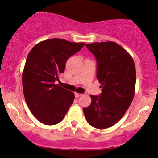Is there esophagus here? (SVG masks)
Instances as JSON below:
<instances>
[{
    "instance_id": "obj_1",
    "label": "esophagus",
    "mask_w": 158,
    "mask_h": 158,
    "mask_svg": "<svg viewBox=\"0 0 158 158\" xmlns=\"http://www.w3.org/2000/svg\"><path fill=\"white\" fill-rule=\"evenodd\" d=\"M82 94L78 93V92H75V96H76V98H79V97L82 96Z\"/></svg>"
}]
</instances>
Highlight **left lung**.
Masks as SVG:
<instances>
[{
  "mask_svg": "<svg viewBox=\"0 0 158 158\" xmlns=\"http://www.w3.org/2000/svg\"><path fill=\"white\" fill-rule=\"evenodd\" d=\"M97 60L96 77L102 89L83 112L90 125L105 129L117 123L131 104L135 92L136 69L131 56L114 42L86 44Z\"/></svg>",
  "mask_w": 158,
  "mask_h": 158,
  "instance_id": "8db88e82",
  "label": "left lung"
}]
</instances>
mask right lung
Listing matches in <instances>:
<instances>
[{"label":"right lung","instance_id":"right-lung-1","mask_svg":"<svg viewBox=\"0 0 158 158\" xmlns=\"http://www.w3.org/2000/svg\"><path fill=\"white\" fill-rule=\"evenodd\" d=\"M85 43L53 38L40 42L27 57L22 76L25 101L32 114L47 125L58 124L73 104L75 95L59 84L66 63Z\"/></svg>","mask_w":158,"mask_h":158}]
</instances>
